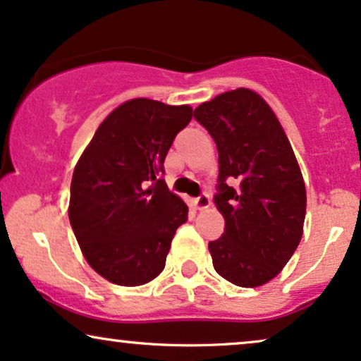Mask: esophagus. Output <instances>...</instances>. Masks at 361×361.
<instances>
[{
    "instance_id": "1",
    "label": "esophagus",
    "mask_w": 361,
    "mask_h": 361,
    "mask_svg": "<svg viewBox=\"0 0 361 361\" xmlns=\"http://www.w3.org/2000/svg\"><path fill=\"white\" fill-rule=\"evenodd\" d=\"M194 206H196V209L199 211L207 209V207L211 206V197L207 196V194H201V196L194 199Z\"/></svg>"
}]
</instances>
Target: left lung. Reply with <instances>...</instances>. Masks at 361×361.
Returning <instances> with one entry per match:
<instances>
[{"label": "left lung", "instance_id": "left-lung-1", "mask_svg": "<svg viewBox=\"0 0 361 361\" xmlns=\"http://www.w3.org/2000/svg\"><path fill=\"white\" fill-rule=\"evenodd\" d=\"M218 147L214 204L221 238L209 241L214 270L240 287L264 286L302 238L306 188L294 152L270 106L240 87L194 109Z\"/></svg>", "mask_w": 361, "mask_h": 361}]
</instances>
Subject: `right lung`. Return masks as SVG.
I'll list each match as a JSON object with an SVG mask.
<instances>
[{"label":"right lung","instance_id":"right-lung-1","mask_svg":"<svg viewBox=\"0 0 361 361\" xmlns=\"http://www.w3.org/2000/svg\"><path fill=\"white\" fill-rule=\"evenodd\" d=\"M189 106L131 99L101 123L71 182L69 221L87 264L118 286L164 270L188 206L169 190L164 160L189 125Z\"/></svg>","mask_w":361,"mask_h":361}]
</instances>
